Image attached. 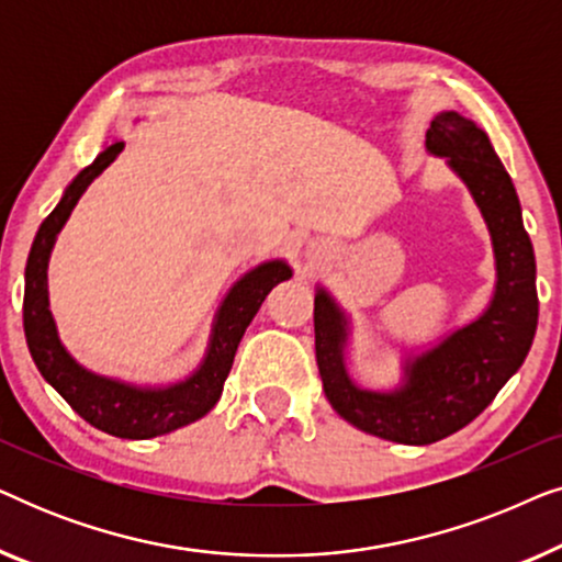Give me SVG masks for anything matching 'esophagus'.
Instances as JSON below:
<instances>
[{
    "label": "esophagus",
    "mask_w": 562,
    "mask_h": 562,
    "mask_svg": "<svg viewBox=\"0 0 562 562\" xmlns=\"http://www.w3.org/2000/svg\"><path fill=\"white\" fill-rule=\"evenodd\" d=\"M310 256H312V258H317V252H310Z\"/></svg>",
    "instance_id": "34e87169"
}]
</instances>
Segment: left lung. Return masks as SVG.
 Returning a JSON list of instances; mask_svg holds the SVG:
<instances>
[{"mask_svg": "<svg viewBox=\"0 0 562 562\" xmlns=\"http://www.w3.org/2000/svg\"><path fill=\"white\" fill-rule=\"evenodd\" d=\"M425 148L471 191L494 248L496 281L479 317L427 348L402 352V379L366 389L348 371L352 317L317 283L314 348L327 402L352 427L402 445H429L473 422L525 363L537 329L535 250L517 189L488 135L456 110L437 112Z\"/></svg>", "mask_w": 562, "mask_h": 562, "instance_id": "8db88e82", "label": "left lung"}]
</instances>
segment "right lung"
<instances>
[{
  "instance_id": "right-lung-1",
  "label": "right lung",
  "mask_w": 562,
  "mask_h": 562,
  "mask_svg": "<svg viewBox=\"0 0 562 562\" xmlns=\"http://www.w3.org/2000/svg\"><path fill=\"white\" fill-rule=\"evenodd\" d=\"M122 148H125L122 140L106 143L94 164L74 176L56 210L37 227L25 268L22 322H25L27 348L37 371L71 404L79 417L87 419L91 427L122 437V440H150V437L187 427L214 409L245 329L276 283L291 279L294 271L283 258H271L243 273L214 312L204 358L199 360L194 371L179 381L137 383L89 371L60 342L48 299V263L53 245L71 217L74 206L79 204L89 183L120 156Z\"/></svg>"
}]
</instances>
